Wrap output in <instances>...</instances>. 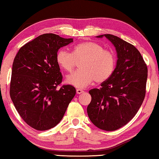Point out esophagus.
<instances>
[{"mask_svg":"<svg viewBox=\"0 0 159 159\" xmlns=\"http://www.w3.org/2000/svg\"><path fill=\"white\" fill-rule=\"evenodd\" d=\"M83 92H84V91H83L82 89H76V93H77V94H80L81 93H83Z\"/></svg>","mask_w":159,"mask_h":159,"instance_id":"1","label":"esophagus"}]
</instances>
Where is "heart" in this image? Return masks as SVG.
<instances>
[{
	"label": "heart",
	"mask_w": 159,
	"mask_h": 159,
	"mask_svg": "<svg viewBox=\"0 0 159 159\" xmlns=\"http://www.w3.org/2000/svg\"><path fill=\"white\" fill-rule=\"evenodd\" d=\"M56 61L67 72H71L79 63V70L68 75L66 82L78 88H84L93 81L103 83L112 75L116 58L113 52L93 41L77 44L73 52L61 48L57 52Z\"/></svg>",
	"instance_id": "b5f03b06"
}]
</instances>
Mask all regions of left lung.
Masks as SVG:
<instances>
[{
	"label": "left lung",
	"instance_id": "1",
	"mask_svg": "<svg viewBox=\"0 0 159 159\" xmlns=\"http://www.w3.org/2000/svg\"><path fill=\"white\" fill-rule=\"evenodd\" d=\"M103 35L116 49V67L100 89L89 91L87 113L96 127L110 131L127 124L138 112L146 96L148 68L134 46L113 35L97 37Z\"/></svg>",
	"mask_w": 159,
	"mask_h": 159
}]
</instances>
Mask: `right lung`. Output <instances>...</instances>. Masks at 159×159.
<instances>
[{
	"label": "right lung",
	"mask_w": 159,
	"mask_h": 159,
	"mask_svg": "<svg viewBox=\"0 0 159 159\" xmlns=\"http://www.w3.org/2000/svg\"><path fill=\"white\" fill-rule=\"evenodd\" d=\"M71 42L73 39L43 34L21 47L14 58L11 100L23 120L38 131L55 127L76 93L71 85H61L63 75L56 61L58 49Z\"/></svg>",
	"instance_id": "obj_1"
}]
</instances>
